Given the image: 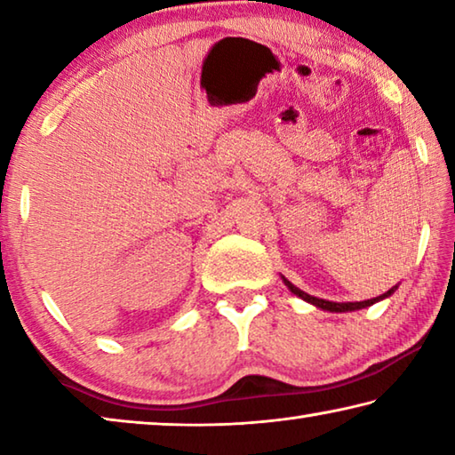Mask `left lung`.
Instances as JSON below:
<instances>
[{"label": "left lung", "mask_w": 455, "mask_h": 455, "mask_svg": "<svg viewBox=\"0 0 455 455\" xmlns=\"http://www.w3.org/2000/svg\"><path fill=\"white\" fill-rule=\"evenodd\" d=\"M283 279V283L287 284V289L292 292V295H297L299 299H303V301H307V303H311V305H315L317 307V309H323V311H329V313H347V311H359V309H365V307H371L373 303H377V301H383V299H387V297H391L395 292V289H397V284L395 287H391L387 292H383V295H379V297H373V299H367V301H347V303H337V301H327V299H319V297H313V295H309V292H305V291H301L299 287H295V284H292L289 279H284V276H281Z\"/></svg>", "instance_id": "8db88e82"}]
</instances>
